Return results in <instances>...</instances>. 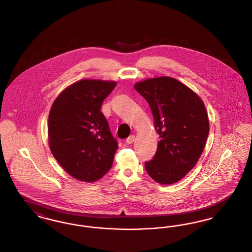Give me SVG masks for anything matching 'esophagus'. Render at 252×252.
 Wrapping results in <instances>:
<instances>
[{"label":"esophagus","instance_id":"34e87169","mask_svg":"<svg viewBox=\"0 0 252 252\" xmlns=\"http://www.w3.org/2000/svg\"><path fill=\"white\" fill-rule=\"evenodd\" d=\"M134 141H135V136L134 135H131V136H129L127 139H126V143L127 144H132V143H134Z\"/></svg>","mask_w":252,"mask_h":252}]
</instances>
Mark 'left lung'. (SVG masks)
Listing matches in <instances>:
<instances>
[{
    "instance_id": "left-lung-1",
    "label": "left lung",
    "mask_w": 252,
    "mask_h": 252,
    "mask_svg": "<svg viewBox=\"0 0 252 252\" xmlns=\"http://www.w3.org/2000/svg\"><path fill=\"white\" fill-rule=\"evenodd\" d=\"M148 102L159 136L156 155L145 162L147 174L162 185L183 179L197 163L209 135L202 99L170 76L147 78L134 85Z\"/></svg>"
}]
</instances>
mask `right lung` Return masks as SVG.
I'll use <instances>...</instances> for the list:
<instances>
[{
  "instance_id": "1",
  "label": "right lung",
  "mask_w": 252,
  "mask_h": 252,
  "mask_svg": "<svg viewBox=\"0 0 252 252\" xmlns=\"http://www.w3.org/2000/svg\"><path fill=\"white\" fill-rule=\"evenodd\" d=\"M116 81L82 79L55 99L48 118L50 150L75 180L94 182L111 167L118 144L101 112Z\"/></svg>"
}]
</instances>
